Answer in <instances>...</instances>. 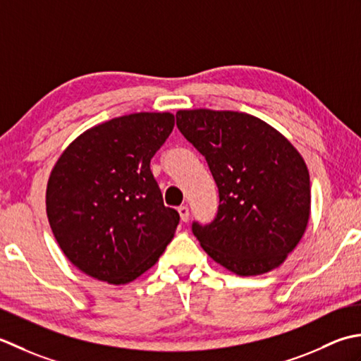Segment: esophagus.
Returning <instances> with one entry per match:
<instances>
[{
	"mask_svg": "<svg viewBox=\"0 0 361 361\" xmlns=\"http://www.w3.org/2000/svg\"><path fill=\"white\" fill-rule=\"evenodd\" d=\"M178 212H179L182 221L187 223L188 221V216H190V210H188L187 205H180V207L178 209Z\"/></svg>",
	"mask_w": 361,
	"mask_h": 361,
	"instance_id": "1",
	"label": "esophagus"
}]
</instances>
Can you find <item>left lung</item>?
Returning a JSON list of instances; mask_svg holds the SVG:
<instances>
[{"instance_id":"8db88e82","label":"left lung","mask_w":361,"mask_h":361,"mask_svg":"<svg viewBox=\"0 0 361 361\" xmlns=\"http://www.w3.org/2000/svg\"><path fill=\"white\" fill-rule=\"evenodd\" d=\"M180 134L205 157L219 205L191 231L216 263L238 276L277 268L302 238L310 216L304 159L260 118L232 110H179Z\"/></svg>"}]
</instances>
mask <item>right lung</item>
Returning <instances> with one entry per match:
<instances>
[{
	"label": "right lung",
	"mask_w": 361,
	"mask_h": 361,
	"mask_svg": "<svg viewBox=\"0 0 361 361\" xmlns=\"http://www.w3.org/2000/svg\"><path fill=\"white\" fill-rule=\"evenodd\" d=\"M171 114H132L79 135L51 171L47 213L59 246L82 273L121 285L149 269L179 224L165 207L151 159Z\"/></svg>",
	"instance_id": "obj_1"
}]
</instances>
